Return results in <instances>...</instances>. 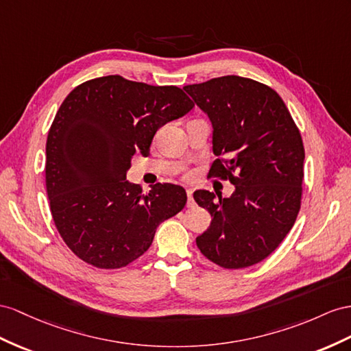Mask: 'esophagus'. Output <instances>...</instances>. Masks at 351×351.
Instances as JSON below:
<instances>
[{
  "label": "esophagus",
  "instance_id": "esophagus-1",
  "mask_svg": "<svg viewBox=\"0 0 351 351\" xmlns=\"http://www.w3.org/2000/svg\"><path fill=\"white\" fill-rule=\"evenodd\" d=\"M186 197H188L186 206H188V208H191V206L194 204V200H193V191H191V190H186Z\"/></svg>",
  "mask_w": 351,
  "mask_h": 351
}]
</instances>
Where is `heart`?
Returning <instances> with one entry per match:
<instances>
[{
	"mask_svg": "<svg viewBox=\"0 0 351 351\" xmlns=\"http://www.w3.org/2000/svg\"><path fill=\"white\" fill-rule=\"evenodd\" d=\"M191 176H193V173H191V172H186V173H185V178H186V179H190Z\"/></svg>",
	"mask_w": 351,
	"mask_h": 351,
	"instance_id": "heart-1",
	"label": "heart"
}]
</instances>
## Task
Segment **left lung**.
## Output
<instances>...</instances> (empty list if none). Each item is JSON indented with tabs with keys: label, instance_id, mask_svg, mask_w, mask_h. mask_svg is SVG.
<instances>
[{
	"label": "left lung",
	"instance_id": "obj_1",
	"mask_svg": "<svg viewBox=\"0 0 351 351\" xmlns=\"http://www.w3.org/2000/svg\"><path fill=\"white\" fill-rule=\"evenodd\" d=\"M184 90L213 125L219 158L209 173L236 186L228 199L194 193L212 217L197 247L222 268L255 265L274 252L298 217L305 157L300 129L276 90L255 80L226 75Z\"/></svg>",
	"mask_w": 351,
	"mask_h": 351
}]
</instances>
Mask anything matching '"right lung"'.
<instances>
[{
	"label": "right lung",
	"instance_id": "obj_1",
	"mask_svg": "<svg viewBox=\"0 0 351 351\" xmlns=\"http://www.w3.org/2000/svg\"><path fill=\"white\" fill-rule=\"evenodd\" d=\"M194 104L176 86L121 75L77 86L53 120L46 145V188L60 237L82 261L123 268L147 252L161 222L185 208L186 193L156 184L143 194L125 181L132 157L149 154L156 132Z\"/></svg>",
	"mask_w": 351,
	"mask_h": 351
}]
</instances>
